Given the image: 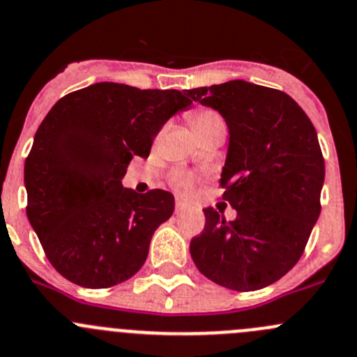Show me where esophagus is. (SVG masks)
<instances>
[{"mask_svg": "<svg viewBox=\"0 0 357 357\" xmlns=\"http://www.w3.org/2000/svg\"><path fill=\"white\" fill-rule=\"evenodd\" d=\"M186 209H188V206H186V204L183 202V200H176V213L181 214V213H185Z\"/></svg>", "mask_w": 357, "mask_h": 357, "instance_id": "obj_1", "label": "esophagus"}]
</instances>
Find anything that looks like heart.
I'll list each match as a JSON object with an SVG mask.
<instances>
[{
    "mask_svg": "<svg viewBox=\"0 0 357 357\" xmlns=\"http://www.w3.org/2000/svg\"><path fill=\"white\" fill-rule=\"evenodd\" d=\"M190 123H192V129L197 136L207 132V130L225 127L223 119L216 112H213V109H197L190 116ZM172 186L179 193H188L192 190V178L188 174H174L172 176Z\"/></svg>",
    "mask_w": 357,
    "mask_h": 357,
    "instance_id": "1",
    "label": "heart"
}]
</instances>
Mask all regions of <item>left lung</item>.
<instances>
[{
	"label": "left lung",
	"mask_w": 357,
	"mask_h": 357,
	"mask_svg": "<svg viewBox=\"0 0 357 357\" xmlns=\"http://www.w3.org/2000/svg\"><path fill=\"white\" fill-rule=\"evenodd\" d=\"M186 96L227 123L220 183L237 211L227 221L213 207L204 209L206 227L190 242V255L216 284L256 291L296 265L319 218L324 160L316 129L288 94L244 79Z\"/></svg>",
	"instance_id": "left-lung-1"
}]
</instances>
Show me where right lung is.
Segmentation results:
<instances>
[{
	"instance_id": "add662e5",
	"label": "right lung",
	"mask_w": 357,
	"mask_h": 357,
	"mask_svg": "<svg viewBox=\"0 0 357 357\" xmlns=\"http://www.w3.org/2000/svg\"><path fill=\"white\" fill-rule=\"evenodd\" d=\"M190 105L179 91L101 82L64 96L45 116L24 167L27 220L68 281L109 288L146 261L174 197L137 193L122 179L132 157L146 158L164 123Z\"/></svg>"
}]
</instances>
